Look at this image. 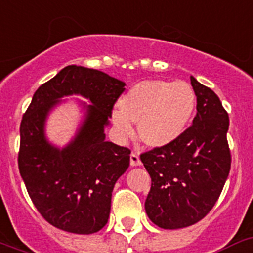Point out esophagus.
<instances>
[{"mask_svg": "<svg viewBox=\"0 0 253 253\" xmlns=\"http://www.w3.org/2000/svg\"><path fill=\"white\" fill-rule=\"evenodd\" d=\"M130 163H131V166H140L141 165V161H140V157L137 153H131V156H130Z\"/></svg>", "mask_w": 253, "mask_h": 253, "instance_id": "esophagus-1", "label": "esophagus"}]
</instances>
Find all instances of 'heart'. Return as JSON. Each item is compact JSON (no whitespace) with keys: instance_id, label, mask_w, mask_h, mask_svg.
Returning <instances> with one entry per match:
<instances>
[{"instance_id":"heart-1","label":"heart","mask_w":253,"mask_h":253,"mask_svg":"<svg viewBox=\"0 0 253 253\" xmlns=\"http://www.w3.org/2000/svg\"><path fill=\"white\" fill-rule=\"evenodd\" d=\"M197 96L185 81L145 80L133 84L120 100V113L113 116L121 136L137 135L145 145L162 148L184 135L195 110Z\"/></svg>"}]
</instances>
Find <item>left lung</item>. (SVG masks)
<instances>
[{
	"label": "left lung",
	"mask_w": 253,
	"mask_h": 253,
	"mask_svg": "<svg viewBox=\"0 0 253 253\" xmlns=\"http://www.w3.org/2000/svg\"><path fill=\"white\" fill-rule=\"evenodd\" d=\"M197 114L179 140L140 154L152 186L146 215L159 228L180 229L202 220L215 206L231 166L228 112L217 95L190 77Z\"/></svg>",
	"instance_id": "obj_1"
}]
</instances>
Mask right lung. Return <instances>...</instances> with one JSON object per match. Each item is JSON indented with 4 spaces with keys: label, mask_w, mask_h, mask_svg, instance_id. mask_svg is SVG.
Instances as JSON below:
<instances>
[{
    "label": "right lung",
    "mask_w": 253,
    "mask_h": 253,
    "mask_svg": "<svg viewBox=\"0 0 253 253\" xmlns=\"http://www.w3.org/2000/svg\"><path fill=\"white\" fill-rule=\"evenodd\" d=\"M125 82L91 68L68 65L35 92L20 123L18 166L32 202L55 228L92 234L109 218L114 184L130 166L131 150L105 141V126ZM93 105L78 137L63 151L43 135L48 110L67 94Z\"/></svg>",
    "instance_id": "1"
}]
</instances>
